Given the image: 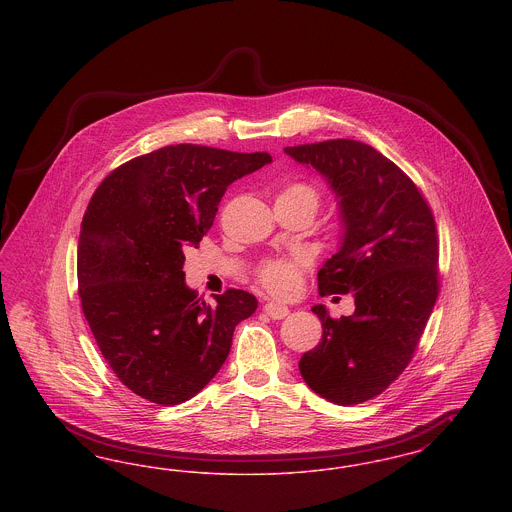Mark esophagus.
<instances>
[{
	"instance_id": "esophagus-1",
	"label": "esophagus",
	"mask_w": 512,
	"mask_h": 512,
	"mask_svg": "<svg viewBox=\"0 0 512 512\" xmlns=\"http://www.w3.org/2000/svg\"><path fill=\"white\" fill-rule=\"evenodd\" d=\"M263 311L267 313L268 317L274 318V320H280V318L288 317V313H290L288 305L278 303V301H274V299H268L267 303L263 305Z\"/></svg>"
}]
</instances>
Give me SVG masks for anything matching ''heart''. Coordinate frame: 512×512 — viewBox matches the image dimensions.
<instances>
[{"label":"heart","instance_id":"obj_1","mask_svg":"<svg viewBox=\"0 0 512 512\" xmlns=\"http://www.w3.org/2000/svg\"><path fill=\"white\" fill-rule=\"evenodd\" d=\"M276 199H288V201L301 203L315 213L320 203V192L311 182L301 180V182H292L284 190H280ZM309 265H311V257L305 251H293L290 255L268 257L257 267V278L268 292L276 295H292L293 292H297L301 284V276Z\"/></svg>","mask_w":512,"mask_h":512}]
</instances>
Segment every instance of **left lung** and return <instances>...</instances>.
Segmentation results:
<instances>
[{"mask_svg": "<svg viewBox=\"0 0 512 512\" xmlns=\"http://www.w3.org/2000/svg\"><path fill=\"white\" fill-rule=\"evenodd\" d=\"M334 190L343 224L336 255L318 270V293H353L355 313H313L322 338L299 361L307 386L357 405L390 386L413 359L438 299L436 220L413 180L374 147L328 140L286 147Z\"/></svg>", "mask_w": 512, "mask_h": 512, "instance_id": "obj_1", "label": "left lung"}]
</instances>
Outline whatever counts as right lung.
Masks as SVG:
<instances>
[{
  "label": "right lung",
  "instance_id": "obj_1",
  "mask_svg": "<svg viewBox=\"0 0 512 512\" xmlns=\"http://www.w3.org/2000/svg\"><path fill=\"white\" fill-rule=\"evenodd\" d=\"M272 161L178 144L111 172L92 195L78 240V295L99 351L128 390L171 407L224 365L255 295L226 290L209 305L184 280V249L213 226L226 188Z\"/></svg>",
  "mask_w": 512,
  "mask_h": 512
}]
</instances>
